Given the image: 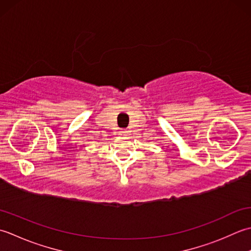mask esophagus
<instances>
[{
    "label": "esophagus",
    "instance_id": "obj_1",
    "mask_svg": "<svg viewBox=\"0 0 251 251\" xmlns=\"http://www.w3.org/2000/svg\"><path fill=\"white\" fill-rule=\"evenodd\" d=\"M119 133H120L121 135H125V134H126L127 131H126V130H124V129H121V130L119 131Z\"/></svg>",
    "mask_w": 251,
    "mask_h": 251
}]
</instances>
